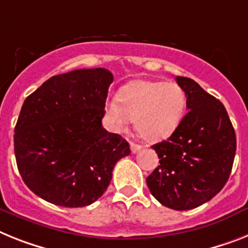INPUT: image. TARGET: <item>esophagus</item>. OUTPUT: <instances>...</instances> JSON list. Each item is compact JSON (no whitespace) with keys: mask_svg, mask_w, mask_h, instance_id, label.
<instances>
[{"mask_svg":"<svg viewBox=\"0 0 248 248\" xmlns=\"http://www.w3.org/2000/svg\"><path fill=\"white\" fill-rule=\"evenodd\" d=\"M130 146H131V151L134 154L139 153L141 150V145H139V143H135V142H131L130 143Z\"/></svg>","mask_w":248,"mask_h":248,"instance_id":"1","label":"esophagus"}]
</instances>
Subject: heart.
I'll use <instances>...</instances> for the list:
<instances>
[{"mask_svg": "<svg viewBox=\"0 0 248 248\" xmlns=\"http://www.w3.org/2000/svg\"><path fill=\"white\" fill-rule=\"evenodd\" d=\"M185 106V93L176 83L134 80L121 88L118 99L107 101L106 112L118 130L132 120L143 140L157 142L174 134L184 117Z\"/></svg>", "mask_w": 248, "mask_h": 248, "instance_id": "heart-1", "label": "heart"}]
</instances>
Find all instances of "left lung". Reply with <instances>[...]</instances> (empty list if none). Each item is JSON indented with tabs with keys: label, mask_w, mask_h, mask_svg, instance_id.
Masks as SVG:
<instances>
[{
	"label": "left lung",
	"mask_w": 248,
	"mask_h": 248,
	"mask_svg": "<svg viewBox=\"0 0 248 248\" xmlns=\"http://www.w3.org/2000/svg\"><path fill=\"white\" fill-rule=\"evenodd\" d=\"M186 95L188 113L166 141L154 145L160 159L146 179L163 205L188 211L217 195L230 178L236 134L222 102L193 79L176 77Z\"/></svg>",
	"instance_id": "obj_1"
}]
</instances>
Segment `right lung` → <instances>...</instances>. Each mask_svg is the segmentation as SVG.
<instances>
[{"label":"right lung","instance_id":"right-lung-1","mask_svg":"<svg viewBox=\"0 0 248 248\" xmlns=\"http://www.w3.org/2000/svg\"><path fill=\"white\" fill-rule=\"evenodd\" d=\"M113 76L105 68L54 76L25 99L15 126L22 180L44 201L68 208L92 204L107 190L130 145L102 126Z\"/></svg>","mask_w":248,"mask_h":248}]
</instances>
